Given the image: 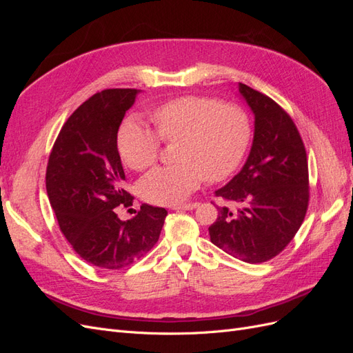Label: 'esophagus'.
Here are the masks:
<instances>
[{"label": "esophagus", "instance_id": "obj_1", "mask_svg": "<svg viewBox=\"0 0 353 353\" xmlns=\"http://www.w3.org/2000/svg\"><path fill=\"white\" fill-rule=\"evenodd\" d=\"M199 206V203H185V205H178V206H174L172 209L174 210H193Z\"/></svg>", "mask_w": 353, "mask_h": 353}]
</instances>
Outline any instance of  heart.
<instances>
[{"instance_id": "b5f03b06", "label": "heart", "mask_w": 353, "mask_h": 353, "mask_svg": "<svg viewBox=\"0 0 353 353\" xmlns=\"http://www.w3.org/2000/svg\"><path fill=\"white\" fill-rule=\"evenodd\" d=\"M156 131L138 119H126L117 132V152L134 170L150 168L160 139L178 143V165L156 168L140 183L141 196L156 205H178L201 184L221 181L237 169L250 140L249 116L234 104L187 95L154 110ZM159 135L157 136V134Z\"/></svg>"}]
</instances>
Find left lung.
I'll return each instance as SVG.
<instances>
[{
	"label": "left lung",
	"mask_w": 353,
	"mask_h": 353,
	"mask_svg": "<svg viewBox=\"0 0 353 353\" xmlns=\"http://www.w3.org/2000/svg\"><path fill=\"white\" fill-rule=\"evenodd\" d=\"M254 116L250 153L240 172L216 190L237 212L219 208L210 241L243 262L272 259L293 240L309 201L306 152L296 125L272 99L239 83Z\"/></svg>",
	"instance_id": "1"
}]
</instances>
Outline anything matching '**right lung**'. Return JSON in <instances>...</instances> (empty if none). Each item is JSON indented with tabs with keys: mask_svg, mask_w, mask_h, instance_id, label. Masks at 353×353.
<instances>
[{
	"mask_svg": "<svg viewBox=\"0 0 353 353\" xmlns=\"http://www.w3.org/2000/svg\"><path fill=\"white\" fill-rule=\"evenodd\" d=\"M140 90H104L81 104L63 125L47 166V193L61 232L83 261L121 270L157 243L166 209L144 205L128 221L117 206H132L117 131Z\"/></svg>",
	"mask_w": 353,
	"mask_h": 353,
	"instance_id": "obj_1",
	"label": "right lung"
}]
</instances>
